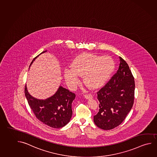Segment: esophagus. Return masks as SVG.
Wrapping results in <instances>:
<instances>
[{
	"label": "esophagus",
	"mask_w": 157,
	"mask_h": 157,
	"mask_svg": "<svg viewBox=\"0 0 157 157\" xmlns=\"http://www.w3.org/2000/svg\"><path fill=\"white\" fill-rule=\"evenodd\" d=\"M84 96L86 99L92 98V96L90 94H84Z\"/></svg>",
	"instance_id": "1"
}]
</instances>
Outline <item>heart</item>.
I'll return each instance as SVG.
<instances>
[{
  "label": "heart",
  "instance_id": "heart-1",
  "mask_svg": "<svg viewBox=\"0 0 157 157\" xmlns=\"http://www.w3.org/2000/svg\"><path fill=\"white\" fill-rule=\"evenodd\" d=\"M114 68V63L108 56L83 54L72 61V68L65 70L64 76L67 83L72 88L76 86L77 75L83 76V82L89 87L97 88L106 81Z\"/></svg>",
  "mask_w": 157,
  "mask_h": 157
}]
</instances>
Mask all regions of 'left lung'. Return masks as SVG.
I'll use <instances>...</instances> for the list:
<instances>
[{
	"label": "left lung",
	"mask_w": 157,
	"mask_h": 157,
	"mask_svg": "<svg viewBox=\"0 0 157 157\" xmlns=\"http://www.w3.org/2000/svg\"><path fill=\"white\" fill-rule=\"evenodd\" d=\"M117 71L97 92L99 112L94 116V124L105 130L120 125L133 106L135 83L127 63L119 57Z\"/></svg>",
	"instance_id": "left-lung-1"
}]
</instances>
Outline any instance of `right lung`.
I'll return each mask as SVG.
<instances>
[{"instance_id":"add662e5","label":"right lung","mask_w":157,"mask_h":157,"mask_svg":"<svg viewBox=\"0 0 157 157\" xmlns=\"http://www.w3.org/2000/svg\"><path fill=\"white\" fill-rule=\"evenodd\" d=\"M38 56L33 59L30 65ZM25 94L35 117L44 124L59 128L69 122L72 114V102L76 96L74 93L60 86L53 96L45 100H40L31 96L25 86Z\"/></svg>"}]
</instances>
